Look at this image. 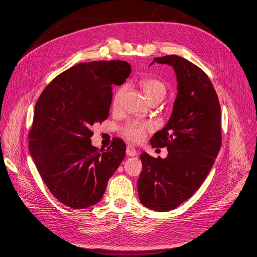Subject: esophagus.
<instances>
[{
	"label": "esophagus",
	"instance_id": "1",
	"mask_svg": "<svg viewBox=\"0 0 257 257\" xmlns=\"http://www.w3.org/2000/svg\"><path fill=\"white\" fill-rule=\"evenodd\" d=\"M126 154H127V156H129V157H136V156H138V151H137L134 147H132V146H127Z\"/></svg>",
	"mask_w": 257,
	"mask_h": 257
}]
</instances>
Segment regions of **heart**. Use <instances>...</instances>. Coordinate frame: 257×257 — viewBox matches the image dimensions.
Here are the masks:
<instances>
[{
    "label": "heart",
    "mask_w": 257,
    "mask_h": 257,
    "mask_svg": "<svg viewBox=\"0 0 257 257\" xmlns=\"http://www.w3.org/2000/svg\"><path fill=\"white\" fill-rule=\"evenodd\" d=\"M140 87L143 90L145 96L149 100V102L159 100L161 101L167 93L166 84L158 78L154 77H147L144 79H141ZM123 94V89H118L115 94L113 95L112 104L114 108H117L120 103L121 97ZM150 129V123L146 121H140L137 119H131L127 121L125 125L121 127V134L129 141L134 142V143H140L143 141L146 137L147 131Z\"/></svg>",
    "instance_id": "b5f03b06"
}]
</instances>
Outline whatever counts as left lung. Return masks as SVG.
<instances>
[{
	"mask_svg": "<svg viewBox=\"0 0 257 257\" xmlns=\"http://www.w3.org/2000/svg\"><path fill=\"white\" fill-rule=\"evenodd\" d=\"M154 60L174 66L178 94L167 125L150 141L168 155H141L138 192L144 206L167 212L191 198L210 173L222 143L221 111L213 83L199 66L177 55Z\"/></svg>",
	"mask_w": 257,
	"mask_h": 257,
	"instance_id": "1",
	"label": "left lung"
}]
</instances>
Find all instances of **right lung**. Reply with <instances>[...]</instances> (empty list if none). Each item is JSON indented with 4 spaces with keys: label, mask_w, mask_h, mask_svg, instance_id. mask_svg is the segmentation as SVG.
<instances>
[{
    "label": "right lung",
    "mask_w": 257,
    "mask_h": 257,
    "mask_svg": "<svg viewBox=\"0 0 257 257\" xmlns=\"http://www.w3.org/2000/svg\"><path fill=\"white\" fill-rule=\"evenodd\" d=\"M126 61L81 62L47 84L28 132L36 167L52 195L72 208L96 204L126 155L120 139L107 150L92 146V127L108 118L112 88L129 77Z\"/></svg>",
    "instance_id": "right-lung-1"
}]
</instances>
